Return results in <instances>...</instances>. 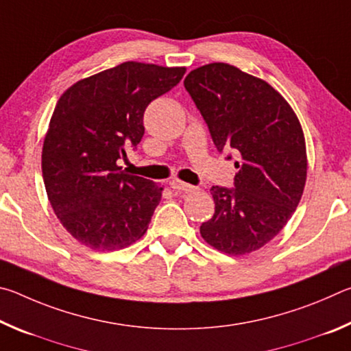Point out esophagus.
<instances>
[{"instance_id":"esophagus-1","label":"esophagus","mask_w":351,"mask_h":351,"mask_svg":"<svg viewBox=\"0 0 351 351\" xmlns=\"http://www.w3.org/2000/svg\"><path fill=\"white\" fill-rule=\"evenodd\" d=\"M170 186H171V189L180 190V192H193V190H197V187H195V186H190V184L182 182V181H178V180L171 181Z\"/></svg>"}]
</instances>
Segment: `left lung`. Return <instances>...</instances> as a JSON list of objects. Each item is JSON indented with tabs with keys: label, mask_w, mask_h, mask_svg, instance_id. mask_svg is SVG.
I'll return each instance as SVG.
<instances>
[{
	"label": "left lung",
	"mask_w": 351,
	"mask_h": 351,
	"mask_svg": "<svg viewBox=\"0 0 351 351\" xmlns=\"http://www.w3.org/2000/svg\"><path fill=\"white\" fill-rule=\"evenodd\" d=\"M184 86L218 152L232 148L239 156L235 189H210L215 213L201 224V237L229 255L257 251L285 228L304 193L308 162L299 119L269 83L228 63L190 71Z\"/></svg>",
	"instance_id": "8db88e82"
}]
</instances>
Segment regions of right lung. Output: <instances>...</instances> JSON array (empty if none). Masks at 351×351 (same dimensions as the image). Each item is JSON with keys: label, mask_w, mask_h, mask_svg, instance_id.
<instances>
[{"label": "right lung", "mask_w": 351, "mask_h": 351, "mask_svg": "<svg viewBox=\"0 0 351 351\" xmlns=\"http://www.w3.org/2000/svg\"><path fill=\"white\" fill-rule=\"evenodd\" d=\"M186 68L125 62L82 79L52 112L41 152L49 203L63 228L93 251L138 241L162 187L128 175L117 161L144 136V111L176 86Z\"/></svg>", "instance_id": "add662e5"}]
</instances>
